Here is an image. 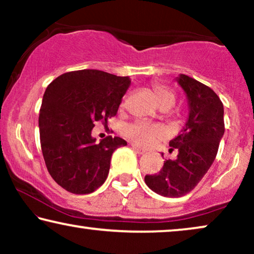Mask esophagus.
I'll list each match as a JSON object with an SVG mask.
<instances>
[{"instance_id":"34e87169","label":"esophagus","mask_w":254,"mask_h":254,"mask_svg":"<svg viewBox=\"0 0 254 254\" xmlns=\"http://www.w3.org/2000/svg\"><path fill=\"white\" fill-rule=\"evenodd\" d=\"M131 148H133V150L136 152V154H138V155H143L144 152H145V150L144 149H141V148H138L136 144H131Z\"/></svg>"}]
</instances>
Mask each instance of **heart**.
Here are the masks:
<instances>
[{
	"instance_id": "b5f03b06",
	"label": "heart",
	"mask_w": 254,
	"mask_h": 254,
	"mask_svg": "<svg viewBox=\"0 0 254 254\" xmlns=\"http://www.w3.org/2000/svg\"><path fill=\"white\" fill-rule=\"evenodd\" d=\"M154 95L159 106L165 105V104H171L172 106L175 104V96L168 89L161 85L154 86ZM125 134L136 144L144 147V145L150 144L155 138L162 137L165 131L164 128L158 125H151L145 121H136L125 128Z\"/></svg>"
}]
</instances>
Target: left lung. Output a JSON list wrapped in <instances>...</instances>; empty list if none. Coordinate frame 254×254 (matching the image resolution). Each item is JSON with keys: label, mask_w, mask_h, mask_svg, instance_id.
Segmentation results:
<instances>
[{"label": "left lung", "mask_w": 254, "mask_h": 254, "mask_svg": "<svg viewBox=\"0 0 254 254\" xmlns=\"http://www.w3.org/2000/svg\"><path fill=\"white\" fill-rule=\"evenodd\" d=\"M176 81L189 109L185 126L169 143L170 151H178V156L166 159L158 173L144 177L149 189L166 197L186 195L199 184L214 163L224 134V109L216 93L187 75L180 74Z\"/></svg>", "instance_id": "1"}]
</instances>
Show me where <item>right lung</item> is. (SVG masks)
I'll list each match as a JSON object with an SVG mask.
<instances>
[{
    "instance_id": "right-lung-1",
    "label": "right lung",
    "mask_w": 254,
    "mask_h": 254,
    "mask_svg": "<svg viewBox=\"0 0 254 254\" xmlns=\"http://www.w3.org/2000/svg\"><path fill=\"white\" fill-rule=\"evenodd\" d=\"M130 85L127 76L84 69L59 76L44 93L39 113L43 156L55 182L68 192L89 194L102 186L112 154L127 142L109 136L97 142V121L118 112Z\"/></svg>"
}]
</instances>
